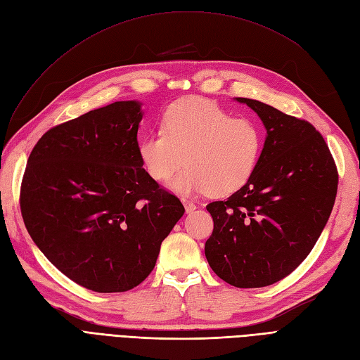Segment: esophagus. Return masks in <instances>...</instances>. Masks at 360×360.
Wrapping results in <instances>:
<instances>
[{
  "label": "esophagus",
  "instance_id": "1",
  "mask_svg": "<svg viewBox=\"0 0 360 360\" xmlns=\"http://www.w3.org/2000/svg\"><path fill=\"white\" fill-rule=\"evenodd\" d=\"M183 204H184V209H186V213H192L195 209H197V205H195L192 201L183 200Z\"/></svg>",
  "mask_w": 360,
  "mask_h": 360
}]
</instances>
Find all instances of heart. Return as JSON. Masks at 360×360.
Instances as JSON below:
<instances>
[{"instance_id": "b5f03b06", "label": "heart", "mask_w": 360, "mask_h": 360, "mask_svg": "<svg viewBox=\"0 0 360 360\" xmlns=\"http://www.w3.org/2000/svg\"><path fill=\"white\" fill-rule=\"evenodd\" d=\"M263 151V130L250 118L233 115L202 97L171 103L162 115V130L139 139L138 156L155 181L171 183L180 193L204 192L228 197L254 176Z\"/></svg>"}]
</instances>
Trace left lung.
I'll list each match as a JSON object with an SVG mask.
<instances>
[{
  "instance_id": "8db88e82",
  "label": "left lung",
  "mask_w": 360,
  "mask_h": 360,
  "mask_svg": "<svg viewBox=\"0 0 360 360\" xmlns=\"http://www.w3.org/2000/svg\"><path fill=\"white\" fill-rule=\"evenodd\" d=\"M267 136L254 176L207 210L213 233L205 258L214 274L238 288L275 284L309 255L329 221L338 169L319 130L304 120L246 97Z\"/></svg>"
}]
</instances>
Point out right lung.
Masks as SVG:
<instances>
[{
	"instance_id": "1",
	"label": "right lung",
	"mask_w": 360,
	"mask_h": 360,
	"mask_svg": "<svg viewBox=\"0 0 360 360\" xmlns=\"http://www.w3.org/2000/svg\"><path fill=\"white\" fill-rule=\"evenodd\" d=\"M136 101L114 102L49 129L32 148L20 213L61 274L96 292L139 285L184 213L138 156Z\"/></svg>"
}]
</instances>
